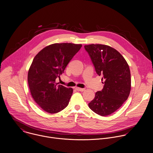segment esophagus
<instances>
[{"label": "esophagus", "instance_id": "esophagus-1", "mask_svg": "<svg viewBox=\"0 0 153 153\" xmlns=\"http://www.w3.org/2000/svg\"><path fill=\"white\" fill-rule=\"evenodd\" d=\"M75 90L78 91H84L85 90V88H81L76 87V88H75Z\"/></svg>", "mask_w": 153, "mask_h": 153}]
</instances>
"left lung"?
<instances>
[{
  "label": "left lung",
  "mask_w": 153,
  "mask_h": 153,
  "mask_svg": "<svg viewBox=\"0 0 153 153\" xmlns=\"http://www.w3.org/2000/svg\"><path fill=\"white\" fill-rule=\"evenodd\" d=\"M84 48L96 73L105 79L102 90L96 93L88 106L100 116L109 115L120 108L129 96L131 79L129 65L119 51L108 46L92 44Z\"/></svg>",
  "instance_id": "obj_1"
}]
</instances>
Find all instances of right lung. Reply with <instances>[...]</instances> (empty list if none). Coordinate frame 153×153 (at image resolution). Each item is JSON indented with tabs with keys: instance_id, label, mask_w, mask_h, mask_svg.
I'll return each mask as SVG.
<instances>
[{
	"instance_id": "right-lung-1",
	"label": "right lung",
	"mask_w": 153,
	"mask_h": 153,
	"mask_svg": "<svg viewBox=\"0 0 153 153\" xmlns=\"http://www.w3.org/2000/svg\"><path fill=\"white\" fill-rule=\"evenodd\" d=\"M82 45L54 43L43 49L34 57L28 73V83L32 97L46 112L56 113L69 104L73 93L56 82Z\"/></svg>"
}]
</instances>
